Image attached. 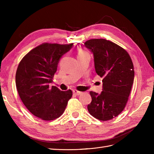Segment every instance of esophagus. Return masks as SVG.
<instances>
[{
	"label": "esophagus",
	"instance_id": "esophagus-1",
	"mask_svg": "<svg viewBox=\"0 0 154 154\" xmlns=\"http://www.w3.org/2000/svg\"><path fill=\"white\" fill-rule=\"evenodd\" d=\"M73 93L74 94H76V95H77V96H79V95H81V94H83V92H80V91H77V90H76V89H74V90H73Z\"/></svg>",
	"mask_w": 154,
	"mask_h": 154
}]
</instances>
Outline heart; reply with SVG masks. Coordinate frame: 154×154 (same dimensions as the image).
Returning a JSON list of instances; mask_svg holds the SVG:
<instances>
[{
  "label": "heart",
  "instance_id": "b5f03b06",
  "mask_svg": "<svg viewBox=\"0 0 154 154\" xmlns=\"http://www.w3.org/2000/svg\"><path fill=\"white\" fill-rule=\"evenodd\" d=\"M87 53L86 52H85V51H82V50H81V51H80L78 52V55H82V54H86Z\"/></svg>",
  "mask_w": 154,
  "mask_h": 154
}]
</instances>
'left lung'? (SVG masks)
<instances>
[{"label":"left lung","mask_w":154,"mask_h":154,"mask_svg":"<svg viewBox=\"0 0 154 154\" xmlns=\"http://www.w3.org/2000/svg\"><path fill=\"white\" fill-rule=\"evenodd\" d=\"M93 53L96 72L103 78L101 94L90 92L91 116L108 121L118 116L127 103L134 79L131 58L119 45L105 39H91L84 44Z\"/></svg>","instance_id":"1"}]
</instances>
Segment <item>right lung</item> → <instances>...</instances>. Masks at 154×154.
<instances>
[{
  "mask_svg": "<svg viewBox=\"0 0 154 154\" xmlns=\"http://www.w3.org/2000/svg\"><path fill=\"white\" fill-rule=\"evenodd\" d=\"M73 44L44 43L24 56L18 65L15 82L23 103L31 114L45 121L59 118L71 98V90L62 91L52 83L62 56Z\"/></svg>",
  "mask_w": 154,
  "mask_h": 154,
  "instance_id": "1",
  "label": "right lung"
}]
</instances>
